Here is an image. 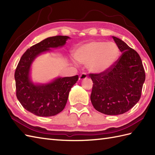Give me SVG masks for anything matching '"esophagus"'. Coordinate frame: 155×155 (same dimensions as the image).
<instances>
[{"label":"esophagus","mask_w":155,"mask_h":155,"mask_svg":"<svg viewBox=\"0 0 155 155\" xmlns=\"http://www.w3.org/2000/svg\"><path fill=\"white\" fill-rule=\"evenodd\" d=\"M87 78V75L85 74V73H82L80 76H79V81H83V80H85L86 78Z\"/></svg>","instance_id":"obj_1"}]
</instances>
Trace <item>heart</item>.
<instances>
[{"instance_id": "b5f03b06", "label": "heart", "mask_w": 155, "mask_h": 155, "mask_svg": "<svg viewBox=\"0 0 155 155\" xmlns=\"http://www.w3.org/2000/svg\"><path fill=\"white\" fill-rule=\"evenodd\" d=\"M118 46L112 42L92 41L75 49L73 57L78 62L87 64L88 69L95 74L109 70L119 57Z\"/></svg>"}]
</instances>
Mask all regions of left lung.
Masks as SVG:
<instances>
[{"mask_svg":"<svg viewBox=\"0 0 155 155\" xmlns=\"http://www.w3.org/2000/svg\"><path fill=\"white\" fill-rule=\"evenodd\" d=\"M113 38L122 55L108 71L89 74L93 82L91 103L107 115L121 114L132 108L140 99L145 81L139 54L120 38Z\"/></svg>","mask_w":155,"mask_h":155,"instance_id":"8db88e82","label":"left lung"}]
</instances>
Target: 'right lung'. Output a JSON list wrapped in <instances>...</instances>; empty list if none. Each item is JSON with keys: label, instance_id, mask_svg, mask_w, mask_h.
<instances>
[{"label": "right lung", "instance_id": "1", "mask_svg": "<svg viewBox=\"0 0 155 155\" xmlns=\"http://www.w3.org/2000/svg\"><path fill=\"white\" fill-rule=\"evenodd\" d=\"M70 37L55 36L48 37L27 49L16 68V94L26 110L38 117H51L64 109L68 94L77 83L78 76L59 77L48 83H34L30 78L31 67L36 57L51 48L61 47Z\"/></svg>", "mask_w": 155, "mask_h": 155}]
</instances>
